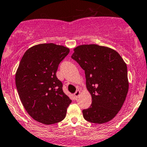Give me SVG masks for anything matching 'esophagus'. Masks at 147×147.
<instances>
[{"label":"esophagus","instance_id":"1","mask_svg":"<svg viewBox=\"0 0 147 147\" xmlns=\"http://www.w3.org/2000/svg\"><path fill=\"white\" fill-rule=\"evenodd\" d=\"M80 93H81V92H80V90H77L76 92H75V93L74 94V96H75L76 98H78V97L80 96Z\"/></svg>","mask_w":147,"mask_h":147}]
</instances>
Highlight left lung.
<instances>
[{"instance_id": "left-lung-1", "label": "left lung", "mask_w": 147, "mask_h": 147, "mask_svg": "<svg viewBox=\"0 0 147 147\" xmlns=\"http://www.w3.org/2000/svg\"><path fill=\"white\" fill-rule=\"evenodd\" d=\"M71 58L84 70L92 95V105L82 111L84 118L96 124L110 121L121 109L128 92L126 63L115 50L96 44L78 46Z\"/></svg>"}]
</instances>
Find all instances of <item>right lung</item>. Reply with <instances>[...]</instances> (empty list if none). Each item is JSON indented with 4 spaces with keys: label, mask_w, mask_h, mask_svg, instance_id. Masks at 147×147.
<instances>
[{
    "label": "right lung",
    "mask_w": 147,
    "mask_h": 147,
    "mask_svg": "<svg viewBox=\"0 0 147 147\" xmlns=\"http://www.w3.org/2000/svg\"><path fill=\"white\" fill-rule=\"evenodd\" d=\"M69 52L63 46L41 44L29 49L22 58L15 84L23 106L36 121L51 125L65 117L72 101L63 92L56 72Z\"/></svg>",
    "instance_id": "obj_1"
}]
</instances>
